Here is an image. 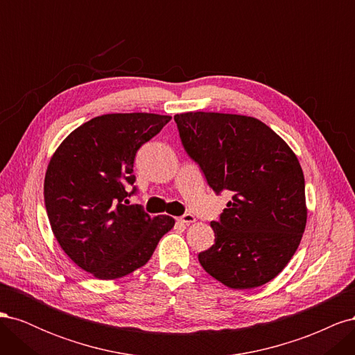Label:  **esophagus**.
<instances>
[{"mask_svg": "<svg viewBox=\"0 0 355 355\" xmlns=\"http://www.w3.org/2000/svg\"><path fill=\"white\" fill-rule=\"evenodd\" d=\"M178 220H179L180 223H187V225H189V223H194L197 219H196L194 214L187 213V214H184V216H180Z\"/></svg>", "mask_w": 355, "mask_h": 355, "instance_id": "obj_1", "label": "esophagus"}]
</instances>
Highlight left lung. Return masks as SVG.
Here are the masks:
<instances>
[{
    "label": "left lung",
    "instance_id": "8db88e82",
    "mask_svg": "<svg viewBox=\"0 0 355 355\" xmlns=\"http://www.w3.org/2000/svg\"><path fill=\"white\" fill-rule=\"evenodd\" d=\"M189 157L214 192L232 200L211 222L214 244L198 254L204 271L230 288H254L280 274L306 227L305 179L296 154L253 116L176 114Z\"/></svg>",
    "mask_w": 355,
    "mask_h": 355
}]
</instances>
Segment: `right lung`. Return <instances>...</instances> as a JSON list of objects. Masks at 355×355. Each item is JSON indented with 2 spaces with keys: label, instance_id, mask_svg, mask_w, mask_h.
Segmentation results:
<instances>
[{
  "label": "right lung",
  "instance_id": "obj_1",
  "mask_svg": "<svg viewBox=\"0 0 355 355\" xmlns=\"http://www.w3.org/2000/svg\"><path fill=\"white\" fill-rule=\"evenodd\" d=\"M170 120L148 112L96 116L71 132L50 158L44 201L51 231L69 259L99 280L144 266L175 227L167 214L151 218L139 206H125L137 149Z\"/></svg>",
  "mask_w": 355,
  "mask_h": 355
}]
</instances>
